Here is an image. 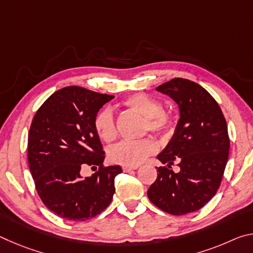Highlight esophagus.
<instances>
[{"label":"esophagus","instance_id":"34e87169","mask_svg":"<svg viewBox=\"0 0 253 253\" xmlns=\"http://www.w3.org/2000/svg\"><path fill=\"white\" fill-rule=\"evenodd\" d=\"M137 168H129V166H123V170L124 172H131V170H134V169H136Z\"/></svg>","mask_w":253,"mask_h":253}]
</instances>
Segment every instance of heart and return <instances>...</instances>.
Segmentation results:
<instances>
[{
    "instance_id": "obj_1",
    "label": "heart",
    "mask_w": 253,
    "mask_h": 253,
    "mask_svg": "<svg viewBox=\"0 0 253 253\" xmlns=\"http://www.w3.org/2000/svg\"><path fill=\"white\" fill-rule=\"evenodd\" d=\"M124 105L146 118V129L155 134H169L174 128L172 115L165 113L161 101L144 93H135L124 101ZM93 127L102 140L113 142L117 136L113 111L108 107L99 110L93 119ZM157 151V144L151 138L142 140H123L108 152L109 160L115 164L136 168L147 156Z\"/></svg>"
}]
</instances>
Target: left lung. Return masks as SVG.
Segmentation results:
<instances>
[{
  "instance_id": "left-lung-1",
  "label": "left lung",
  "mask_w": 253,
  "mask_h": 253,
  "mask_svg": "<svg viewBox=\"0 0 253 253\" xmlns=\"http://www.w3.org/2000/svg\"><path fill=\"white\" fill-rule=\"evenodd\" d=\"M178 107L179 119L166 147L157 155L165 166L147 191L162 211L184 215L199 211L219 190L228 163V126L214 98L193 81L175 78L156 88ZM174 161L180 172L169 170Z\"/></svg>"
}]
</instances>
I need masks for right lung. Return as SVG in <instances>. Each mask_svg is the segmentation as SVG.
<instances>
[{
  "label": "right lung",
  "mask_w": 253,
  "mask_h": 253,
  "mask_svg": "<svg viewBox=\"0 0 253 253\" xmlns=\"http://www.w3.org/2000/svg\"><path fill=\"white\" fill-rule=\"evenodd\" d=\"M114 96L78 85L53 92L34 115L28 139V161L38 194L50 211L70 221L100 214L115 193L119 165L102 168L105 155L93 127L98 111ZM87 165L100 166L83 178Z\"/></svg>",
  "instance_id": "1"
}]
</instances>
